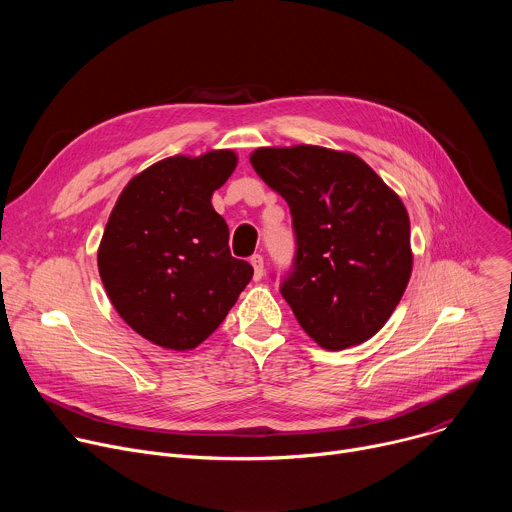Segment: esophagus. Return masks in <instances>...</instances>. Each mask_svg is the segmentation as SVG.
I'll use <instances>...</instances> for the list:
<instances>
[{
    "instance_id": "1",
    "label": "esophagus",
    "mask_w": 512,
    "mask_h": 512,
    "mask_svg": "<svg viewBox=\"0 0 512 512\" xmlns=\"http://www.w3.org/2000/svg\"><path fill=\"white\" fill-rule=\"evenodd\" d=\"M251 265L255 269V281H259L263 277V257L261 255H253L251 257Z\"/></svg>"
}]
</instances>
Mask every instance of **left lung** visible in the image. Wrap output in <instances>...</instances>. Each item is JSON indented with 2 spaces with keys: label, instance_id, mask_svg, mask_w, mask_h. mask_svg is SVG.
I'll list each match as a JSON object with an SVG mask.
<instances>
[{
  "label": "left lung",
  "instance_id": "8db88e82",
  "mask_svg": "<svg viewBox=\"0 0 512 512\" xmlns=\"http://www.w3.org/2000/svg\"><path fill=\"white\" fill-rule=\"evenodd\" d=\"M251 166L289 204L296 265L281 296L326 350L373 338L401 302L413 269L409 214L358 156L320 148H257Z\"/></svg>",
  "mask_w": 512,
  "mask_h": 512
}]
</instances>
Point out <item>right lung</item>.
<instances>
[{
  "label": "right lung",
  "instance_id": "add662e5",
  "mask_svg": "<svg viewBox=\"0 0 512 512\" xmlns=\"http://www.w3.org/2000/svg\"><path fill=\"white\" fill-rule=\"evenodd\" d=\"M237 162L233 150L160 160L127 182L109 214L99 275L123 322L156 346L202 344L253 277L210 202Z\"/></svg>",
  "mask_w": 512,
  "mask_h": 512
}]
</instances>
